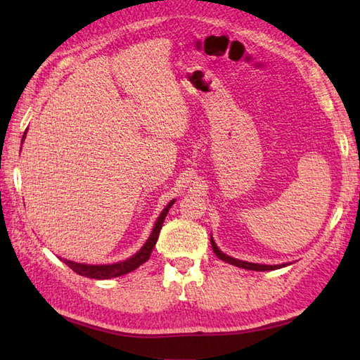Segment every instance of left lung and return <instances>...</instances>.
Segmentation results:
<instances>
[{
  "mask_svg": "<svg viewBox=\"0 0 360 360\" xmlns=\"http://www.w3.org/2000/svg\"><path fill=\"white\" fill-rule=\"evenodd\" d=\"M210 243H212L213 252H215V255L219 259H223V262H226L229 264H233L236 267H243V269H249V271H274V269H280V267L288 266V264H274V266H271V264H258V263L241 262V259H236V258H232V257L223 254V252L218 249V246L215 244V241H213V238H210Z\"/></svg>",
  "mask_w": 360,
  "mask_h": 360,
  "instance_id": "left-lung-1",
  "label": "left lung"
}]
</instances>
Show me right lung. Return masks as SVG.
<instances>
[{
	"label": "right lung",
	"instance_id": "add662e5",
	"mask_svg": "<svg viewBox=\"0 0 360 360\" xmlns=\"http://www.w3.org/2000/svg\"><path fill=\"white\" fill-rule=\"evenodd\" d=\"M26 137V131L25 134H22V139H21V143L22 141H25ZM174 204V200L170 201L167 204V207L160 212V215L156 221L155 227H153L151 231V235L148 236V240L145 241L143 246L139 249V252H136V254L133 257H129L127 259H124V262H119V263H112V264H83V263H75V262H71V259H66V258H60L62 262L70 266L71 269L74 272H77L79 275H83V277H88V278H96V280H108V278H114V277H120V275H125L128 272H131L134 269H137L141 264H143L147 259L150 258L151 252H153V248L156 246V241L159 238V232L160 229H162V224H164V219L167 217L168 210H170L172 205Z\"/></svg>",
	"mask_w": 360,
	"mask_h": 360
}]
</instances>
